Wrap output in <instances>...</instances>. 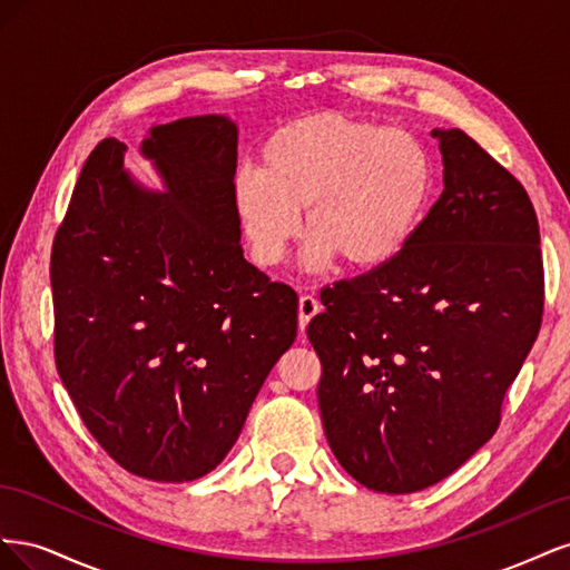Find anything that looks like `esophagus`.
Masks as SVG:
<instances>
[{"label":"esophagus","instance_id":"1","mask_svg":"<svg viewBox=\"0 0 570 570\" xmlns=\"http://www.w3.org/2000/svg\"><path fill=\"white\" fill-rule=\"evenodd\" d=\"M318 312H321V302L314 295H304L299 299V327H302V331Z\"/></svg>","mask_w":570,"mask_h":570}]
</instances>
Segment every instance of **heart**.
<instances>
[{"mask_svg": "<svg viewBox=\"0 0 570 570\" xmlns=\"http://www.w3.org/2000/svg\"><path fill=\"white\" fill-rule=\"evenodd\" d=\"M435 193V161L419 135L321 111L275 130L262 147V170L233 180V206L252 258L281 266L302 233L308 266L381 268L421 228Z\"/></svg>", "mask_w": 570, "mask_h": 570, "instance_id": "b5f03b06", "label": "heart"}]
</instances>
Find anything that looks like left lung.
Wrapping results in <instances>:
<instances>
[{
    "label": "left lung",
    "instance_id": "obj_1",
    "mask_svg": "<svg viewBox=\"0 0 570 570\" xmlns=\"http://www.w3.org/2000/svg\"><path fill=\"white\" fill-rule=\"evenodd\" d=\"M444 189L394 262L323 292L306 327L327 444L361 485L409 494L485 444L540 333V226L523 185L459 128Z\"/></svg>",
    "mask_w": 570,
    "mask_h": 570
}]
</instances>
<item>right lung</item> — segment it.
<instances>
[{
	"label": "right lung",
	"instance_id": "1",
	"mask_svg": "<svg viewBox=\"0 0 570 570\" xmlns=\"http://www.w3.org/2000/svg\"><path fill=\"white\" fill-rule=\"evenodd\" d=\"M126 145L85 161L51 247L55 358L82 423L118 465L187 482L243 433L271 368L297 337V295L254 268L233 206L237 126H154L137 183Z\"/></svg>",
	"mask_w": 570,
	"mask_h": 570
}]
</instances>
